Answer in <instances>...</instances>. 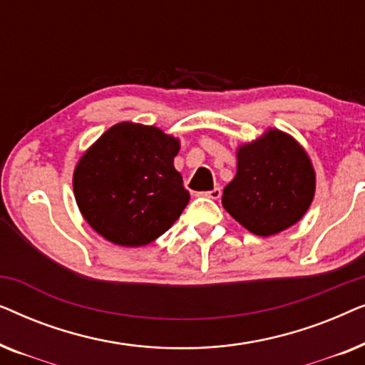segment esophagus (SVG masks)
<instances>
[{"label": "esophagus", "mask_w": 365, "mask_h": 365, "mask_svg": "<svg viewBox=\"0 0 365 365\" xmlns=\"http://www.w3.org/2000/svg\"><path fill=\"white\" fill-rule=\"evenodd\" d=\"M221 187H214L212 191H206V192H199V196H204V197H209V199H219L221 197Z\"/></svg>", "instance_id": "1"}]
</instances>
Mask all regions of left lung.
Listing matches in <instances>:
<instances>
[{"mask_svg":"<svg viewBox=\"0 0 365 365\" xmlns=\"http://www.w3.org/2000/svg\"><path fill=\"white\" fill-rule=\"evenodd\" d=\"M316 191V173L296 139L267 129L237 148V171L224 187L222 206L256 236H274L307 212Z\"/></svg>","mask_w":365,"mask_h":365,"instance_id":"8db88e82","label":"left lung"}]
</instances>
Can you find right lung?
Listing matches in <instances>:
<instances>
[{
  "instance_id": "1",
  "label": "right lung",
  "mask_w": 365,
  "mask_h": 365,
  "mask_svg": "<svg viewBox=\"0 0 365 365\" xmlns=\"http://www.w3.org/2000/svg\"><path fill=\"white\" fill-rule=\"evenodd\" d=\"M179 139L159 128L119 123L76 164L73 189L86 222L99 236L139 247L163 236L189 202L174 168Z\"/></svg>"
}]
</instances>
